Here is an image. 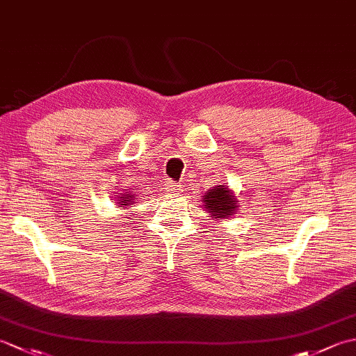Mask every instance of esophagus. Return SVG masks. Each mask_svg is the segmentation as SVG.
<instances>
[{
	"instance_id": "esophagus-1",
	"label": "esophagus",
	"mask_w": 356,
	"mask_h": 356,
	"mask_svg": "<svg viewBox=\"0 0 356 356\" xmlns=\"http://www.w3.org/2000/svg\"><path fill=\"white\" fill-rule=\"evenodd\" d=\"M165 190H166V193H168V194H176V193L180 191V185L172 184V182H166Z\"/></svg>"
}]
</instances>
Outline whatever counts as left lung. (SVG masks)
Returning a JSON list of instances; mask_svg holds the SVG:
<instances>
[{"label":"left lung","mask_w":356,"mask_h":356,"mask_svg":"<svg viewBox=\"0 0 356 356\" xmlns=\"http://www.w3.org/2000/svg\"><path fill=\"white\" fill-rule=\"evenodd\" d=\"M237 195L234 194L225 184L216 185L213 190H208L202 195V207L208 213L209 220L222 222L225 218H231L238 213Z\"/></svg>","instance_id":"left-lung-1"}]
</instances>
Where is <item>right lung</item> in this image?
<instances>
[{"label": "right lung", "mask_w": 356, "mask_h": 356, "mask_svg": "<svg viewBox=\"0 0 356 356\" xmlns=\"http://www.w3.org/2000/svg\"><path fill=\"white\" fill-rule=\"evenodd\" d=\"M116 205L118 208H130L131 205H134V200H138V194H134L131 191L128 193H119V195H116Z\"/></svg>", "instance_id": "obj_1"}]
</instances>
